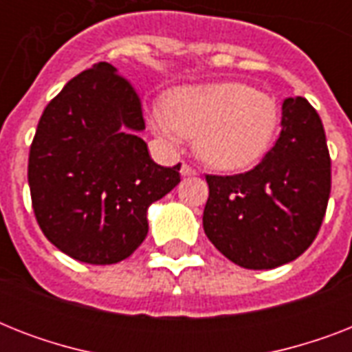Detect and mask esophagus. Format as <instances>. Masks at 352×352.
<instances>
[{
  "label": "esophagus",
  "mask_w": 352,
  "mask_h": 352,
  "mask_svg": "<svg viewBox=\"0 0 352 352\" xmlns=\"http://www.w3.org/2000/svg\"><path fill=\"white\" fill-rule=\"evenodd\" d=\"M181 175L182 177H193V175H197V170H193L192 166L182 164L181 166Z\"/></svg>",
  "instance_id": "34e87169"
}]
</instances>
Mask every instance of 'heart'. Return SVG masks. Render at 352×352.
<instances>
[{
  "mask_svg": "<svg viewBox=\"0 0 352 352\" xmlns=\"http://www.w3.org/2000/svg\"><path fill=\"white\" fill-rule=\"evenodd\" d=\"M270 95L243 82L186 85L149 109L153 131L170 144L195 137V153L223 171L250 168L265 157L278 129Z\"/></svg>",
  "mask_w": 352,
  "mask_h": 352,
  "instance_id": "b5f03b06",
  "label": "heart"
}]
</instances>
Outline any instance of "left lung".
<instances>
[{
    "mask_svg": "<svg viewBox=\"0 0 352 352\" xmlns=\"http://www.w3.org/2000/svg\"><path fill=\"white\" fill-rule=\"evenodd\" d=\"M204 234L232 263L268 270L294 261L322 226L331 157L316 109L301 96L281 107V133L254 170L206 175Z\"/></svg>",
    "mask_w": 352,
    "mask_h": 352,
    "instance_id": "obj_1",
    "label": "left lung"
}]
</instances>
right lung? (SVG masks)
Wrapping results in <instances>:
<instances>
[{
    "label": "right lung",
    "instance_id": "1",
    "mask_svg": "<svg viewBox=\"0 0 352 352\" xmlns=\"http://www.w3.org/2000/svg\"><path fill=\"white\" fill-rule=\"evenodd\" d=\"M137 93L111 63L74 76L41 115L29 153L38 225L58 250L113 265L148 235V208L181 182V164L159 166Z\"/></svg>",
    "mask_w": 352,
    "mask_h": 352
}]
</instances>
